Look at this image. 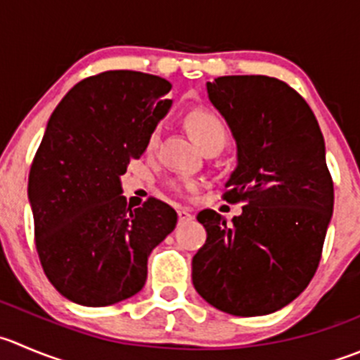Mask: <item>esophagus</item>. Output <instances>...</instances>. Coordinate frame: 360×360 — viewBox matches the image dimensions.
<instances>
[{
    "mask_svg": "<svg viewBox=\"0 0 360 360\" xmlns=\"http://www.w3.org/2000/svg\"><path fill=\"white\" fill-rule=\"evenodd\" d=\"M177 216H179V221L183 223V221H190V219H193V214H191L190 211H188V209H179V211H177Z\"/></svg>",
    "mask_w": 360,
    "mask_h": 360,
    "instance_id": "esophagus-1",
    "label": "esophagus"
}]
</instances>
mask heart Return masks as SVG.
I'll return each mask as SVG.
<instances>
[{
	"label": "heart",
	"mask_w": 360,
	"mask_h": 360,
	"mask_svg": "<svg viewBox=\"0 0 360 360\" xmlns=\"http://www.w3.org/2000/svg\"><path fill=\"white\" fill-rule=\"evenodd\" d=\"M188 131H190L191 139L195 144L202 149V151H216L218 153L223 146L229 141V128H226L225 121L214 114L212 110L207 109H193L186 114L184 117ZM156 141H158V130L151 134L148 141V149L155 148ZM172 190L183 191L186 190L188 184L179 183V181H172L170 183Z\"/></svg>",
	"instance_id": "b5f03b06"
}]
</instances>
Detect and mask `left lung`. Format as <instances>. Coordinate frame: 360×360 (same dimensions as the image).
<instances>
[{
	"instance_id": "left-lung-1",
	"label": "left lung",
	"mask_w": 360,
	"mask_h": 360,
	"mask_svg": "<svg viewBox=\"0 0 360 360\" xmlns=\"http://www.w3.org/2000/svg\"><path fill=\"white\" fill-rule=\"evenodd\" d=\"M207 96L237 144L223 198L244 205L232 225L212 209L198 212L207 239L191 280L219 311L269 315L299 297L319 267L334 207L326 142L306 100L283 80L218 77Z\"/></svg>"
}]
</instances>
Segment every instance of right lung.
I'll return each mask as SVG.
<instances>
[{"label":"right lung","instance_id":"1","mask_svg":"<svg viewBox=\"0 0 360 360\" xmlns=\"http://www.w3.org/2000/svg\"><path fill=\"white\" fill-rule=\"evenodd\" d=\"M172 84L131 70L87 77L49 120L27 181L38 257L56 290L82 306H110L142 290L148 257L177 212L149 198L127 204L121 176L141 158L172 100Z\"/></svg>","mask_w":360,"mask_h":360}]
</instances>
